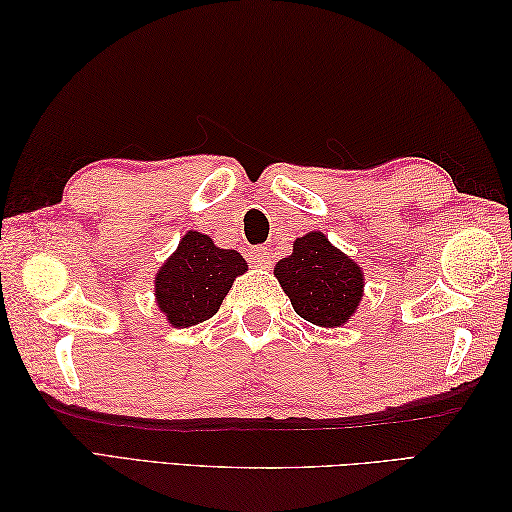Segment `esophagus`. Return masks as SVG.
Masks as SVG:
<instances>
[{"label": "esophagus", "instance_id": "34e87169", "mask_svg": "<svg viewBox=\"0 0 512 512\" xmlns=\"http://www.w3.org/2000/svg\"><path fill=\"white\" fill-rule=\"evenodd\" d=\"M250 259L257 268H270V250L264 246H257L250 250Z\"/></svg>", "mask_w": 512, "mask_h": 512}]
</instances>
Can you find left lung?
<instances>
[{
    "label": "left lung",
    "instance_id": "left-lung-1",
    "mask_svg": "<svg viewBox=\"0 0 512 512\" xmlns=\"http://www.w3.org/2000/svg\"><path fill=\"white\" fill-rule=\"evenodd\" d=\"M275 277L299 317L319 328H341L365 295L363 268L321 231L297 237L292 255L277 262Z\"/></svg>",
    "mask_w": 512,
    "mask_h": 512
}]
</instances>
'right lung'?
Instances as JSON below:
<instances>
[{"mask_svg":"<svg viewBox=\"0 0 512 512\" xmlns=\"http://www.w3.org/2000/svg\"><path fill=\"white\" fill-rule=\"evenodd\" d=\"M246 270V259L237 250L187 231L154 277L156 306L173 328H191L220 310L233 281Z\"/></svg>","mask_w":512,"mask_h":512,"instance_id":"obj_1","label":"right lung"}]
</instances>
